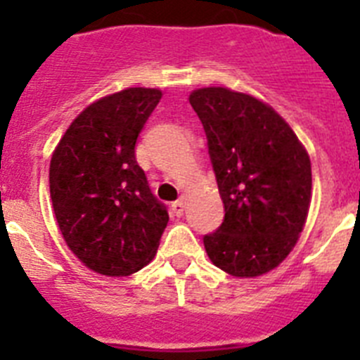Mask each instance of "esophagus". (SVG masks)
Masks as SVG:
<instances>
[{"mask_svg": "<svg viewBox=\"0 0 360 360\" xmlns=\"http://www.w3.org/2000/svg\"><path fill=\"white\" fill-rule=\"evenodd\" d=\"M171 207H173L174 214L182 216L184 214V209H186V198H184V196H180V198H178L176 202H173V205H171Z\"/></svg>", "mask_w": 360, "mask_h": 360, "instance_id": "obj_1", "label": "esophagus"}]
</instances>
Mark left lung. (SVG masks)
I'll use <instances>...</instances> for the list:
<instances>
[{
	"label": "left lung",
	"mask_w": 360,
	"mask_h": 360,
	"mask_svg": "<svg viewBox=\"0 0 360 360\" xmlns=\"http://www.w3.org/2000/svg\"><path fill=\"white\" fill-rule=\"evenodd\" d=\"M224 202V221L203 236L207 256L236 278H256L290 254L311 200L307 149L281 117L252 95L202 88L189 95Z\"/></svg>",
	"instance_id": "left-lung-1"
}]
</instances>
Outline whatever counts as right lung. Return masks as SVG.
I'll list each match as a JSON object with an SVG mask.
<instances>
[{
    "label": "right lung",
    "instance_id": "add662e5",
    "mask_svg": "<svg viewBox=\"0 0 360 360\" xmlns=\"http://www.w3.org/2000/svg\"><path fill=\"white\" fill-rule=\"evenodd\" d=\"M160 98L155 88H128L90 104L50 160L63 238L98 274L129 276L148 265L169 221L135 157L136 139Z\"/></svg>",
    "mask_w": 360,
    "mask_h": 360
}]
</instances>
